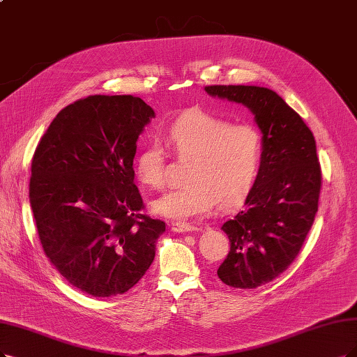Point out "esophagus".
Returning a JSON list of instances; mask_svg holds the SVG:
<instances>
[{
  "mask_svg": "<svg viewBox=\"0 0 357 357\" xmlns=\"http://www.w3.org/2000/svg\"><path fill=\"white\" fill-rule=\"evenodd\" d=\"M170 229L174 231V232H178V234L199 231V228H197V227H192V225H188V223H182V222H172L170 223Z\"/></svg>",
  "mask_w": 357,
  "mask_h": 357,
  "instance_id": "1",
  "label": "esophagus"
}]
</instances>
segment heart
Listing matches in <instances>:
<instances>
[{
	"mask_svg": "<svg viewBox=\"0 0 357 357\" xmlns=\"http://www.w3.org/2000/svg\"><path fill=\"white\" fill-rule=\"evenodd\" d=\"M179 157L192 158L190 185L170 190L153 203V212L172 220L207 216L220 203L231 207L253 188L261 163L263 142L256 126L231 121L204 110L181 114L166 132ZM139 181L150 188L165 183V150L157 141L137 155Z\"/></svg>",
	"mask_w": 357,
	"mask_h": 357,
	"instance_id": "b5f03b06",
	"label": "heart"
}]
</instances>
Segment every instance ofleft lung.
<instances>
[{
    "label": "left lung",
    "instance_id": "obj_1",
    "mask_svg": "<svg viewBox=\"0 0 357 357\" xmlns=\"http://www.w3.org/2000/svg\"><path fill=\"white\" fill-rule=\"evenodd\" d=\"M208 96L240 102L261 132L259 175L244 207L222 225L231 250L218 269L222 282L257 288L297 257L318 212L321 166L303 119L275 91L255 85H212Z\"/></svg>",
    "mask_w": 357,
    "mask_h": 357
}]
</instances>
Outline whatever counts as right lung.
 <instances>
[{"instance_id": "1", "label": "right lung", "mask_w": 357, "mask_h": 357, "mask_svg": "<svg viewBox=\"0 0 357 357\" xmlns=\"http://www.w3.org/2000/svg\"><path fill=\"white\" fill-rule=\"evenodd\" d=\"M154 110L132 96H91L64 107L32 158L29 202L43 248L92 297L123 294L147 272L165 222L141 213L137 141Z\"/></svg>"}]
</instances>
